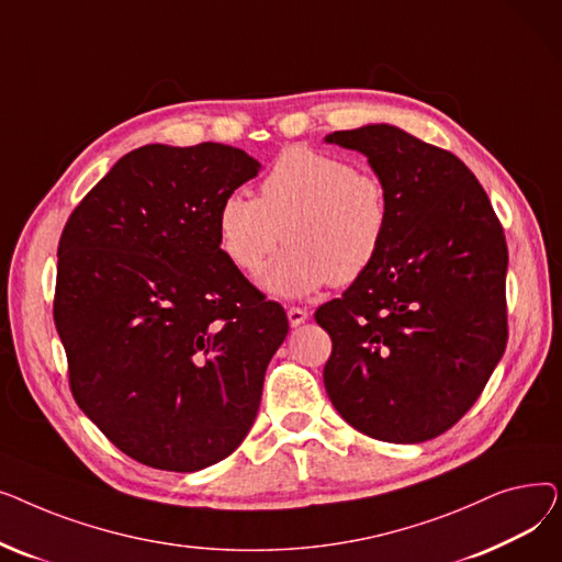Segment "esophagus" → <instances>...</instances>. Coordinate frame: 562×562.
<instances>
[{
    "label": "esophagus",
    "mask_w": 562,
    "mask_h": 562,
    "mask_svg": "<svg viewBox=\"0 0 562 562\" xmlns=\"http://www.w3.org/2000/svg\"><path fill=\"white\" fill-rule=\"evenodd\" d=\"M286 316H289V323H291V328H296V326H301V323H305L307 321V310H303V307H286Z\"/></svg>",
    "instance_id": "1"
}]
</instances>
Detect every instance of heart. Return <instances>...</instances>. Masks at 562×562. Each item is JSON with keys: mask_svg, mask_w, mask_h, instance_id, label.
Returning a JSON list of instances; mask_svg holds the SVG:
<instances>
[{"mask_svg": "<svg viewBox=\"0 0 562 562\" xmlns=\"http://www.w3.org/2000/svg\"><path fill=\"white\" fill-rule=\"evenodd\" d=\"M390 225L380 175L303 145L276 159L257 200L232 193L216 214L218 246L246 276H257L284 239L289 248L261 280L284 299L358 282L385 248Z\"/></svg>", "mask_w": 562, "mask_h": 562, "instance_id": "b5f03b06", "label": "heart"}]
</instances>
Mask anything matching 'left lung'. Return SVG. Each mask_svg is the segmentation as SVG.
I'll use <instances>...</instances> for the list:
<instances>
[{
	"label": "left lung",
	"instance_id": "left-lung-1",
	"mask_svg": "<svg viewBox=\"0 0 562 562\" xmlns=\"http://www.w3.org/2000/svg\"><path fill=\"white\" fill-rule=\"evenodd\" d=\"M326 140L369 159L392 225L371 269L314 314L333 339L323 382L352 428L417 445L464 417L506 350L504 227L449 150L394 125Z\"/></svg>",
	"mask_w": 562,
	"mask_h": 562
}]
</instances>
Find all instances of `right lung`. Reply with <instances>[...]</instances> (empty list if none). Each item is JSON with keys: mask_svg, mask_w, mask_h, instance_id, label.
Returning a JSON list of instances; mask_svg holds the SVG:
<instances>
[{"mask_svg": "<svg viewBox=\"0 0 562 562\" xmlns=\"http://www.w3.org/2000/svg\"><path fill=\"white\" fill-rule=\"evenodd\" d=\"M259 168L223 143L143 145L64 227L54 323L70 390L140 464H216L257 417L289 321L223 255L216 214Z\"/></svg>", "mask_w": 562, "mask_h": 562, "instance_id": "add662e5", "label": "right lung"}]
</instances>
